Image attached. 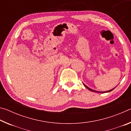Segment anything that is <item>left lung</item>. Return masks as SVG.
Instances as JSON below:
<instances>
[{
	"mask_svg": "<svg viewBox=\"0 0 131 131\" xmlns=\"http://www.w3.org/2000/svg\"><path fill=\"white\" fill-rule=\"evenodd\" d=\"M83 85L85 86V87L87 88V89L88 90H90V91H92V92H99V93H106V92H110V91H112V90H113L116 87H114V88H113V89H112V90H108V91H95V90H92L91 88H89V87H88L87 85H85V84H84V83H83Z\"/></svg>",
	"mask_w": 131,
	"mask_h": 131,
	"instance_id": "left-lung-1",
	"label": "left lung"
}]
</instances>
